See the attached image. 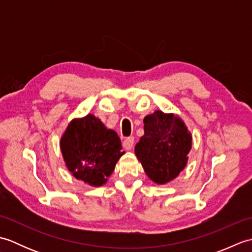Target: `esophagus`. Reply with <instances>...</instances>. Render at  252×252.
Here are the masks:
<instances>
[{"label":"esophagus","instance_id":"34e87169","mask_svg":"<svg viewBox=\"0 0 252 252\" xmlns=\"http://www.w3.org/2000/svg\"><path fill=\"white\" fill-rule=\"evenodd\" d=\"M134 146V137L130 136L126 137L125 141H123V147H125L126 151H131V149Z\"/></svg>","mask_w":252,"mask_h":252}]
</instances>
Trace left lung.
<instances>
[{
	"label": "left lung",
	"mask_w": 252,
	"mask_h": 252,
	"mask_svg": "<svg viewBox=\"0 0 252 252\" xmlns=\"http://www.w3.org/2000/svg\"><path fill=\"white\" fill-rule=\"evenodd\" d=\"M191 140L180 117L156 110L144 118V135L135 145V155L148 178L163 185L185 169Z\"/></svg>",
	"instance_id": "1"
}]
</instances>
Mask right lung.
I'll list each match as a JSON object with an SVG mask.
<instances>
[{
  "label": "right lung",
  "mask_w": 252,
  "mask_h": 252,
  "mask_svg": "<svg viewBox=\"0 0 252 252\" xmlns=\"http://www.w3.org/2000/svg\"><path fill=\"white\" fill-rule=\"evenodd\" d=\"M114 130L107 129L94 115L76 118L61 138V151L68 171L90 186L107 183L125 152Z\"/></svg>",
  "instance_id": "add662e5"
}]
</instances>
